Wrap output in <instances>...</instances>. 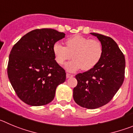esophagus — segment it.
<instances>
[{
  "label": "esophagus",
  "instance_id": "34e87169",
  "mask_svg": "<svg viewBox=\"0 0 133 133\" xmlns=\"http://www.w3.org/2000/svg\"><path fill=\"white\" fill-rule=\"evenodd\" d=\"M74 75H72V74H69V73H67L66 74V77L67 78H69V77H73Z\"/></svg>",
  "mask_w": 133,
  "mask_h": 133
}]
</instances>
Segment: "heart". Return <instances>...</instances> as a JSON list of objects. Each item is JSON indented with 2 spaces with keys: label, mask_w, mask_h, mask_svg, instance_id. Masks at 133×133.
<instances>
[{
  "label": "heart",
  "mask_w": 133,
  "mask_h": 133,
  "mask_svg": "<svg viewBox=\"0 0 133 133\" xmlns=\"http://www.w3.org/2000/svg\"><path fill=\"white\" fill-rule=\"evenodd\" d=\"M52 51L56 62L59 65L71 57L74 58L65 65V68L73 72L81 68L89 71L95 68L101 60L104 50L99 41L76 35L67 38L65 46L58 42L54 43Z\"/></svg>",
  "instance_id": "obj_1"
}]
</instances>
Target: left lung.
Masks as SVG:
<instances>
[{
  "label": "left lung",
  "instance_id": "obj_1",
  "mask_svg": "<svg viewBox=\"0 0 133 133\" xmlns=\"http://www.w3.org/2000/svg\"><path fill=\"white\" fill-rule=\"evenodd\" d=\"M103 46L100 62L92 69L75 75L77 85L74 99L83 108L96 109L111 101L125 79V59L117 43L108 36L96 33Z\"/></svg>",
  "mask_w": 133,
  "mask_h": 133
}]
</instances>
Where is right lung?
I'll return each mask as SVG.
<instances>
[{
    "instance_id": "right-lung-1",
    "label": "right lung",
    "mask_w": 133,
    "mask_h": 133,
    "mask_svg": "<svg viewBox=\"0 0 133 133\" xmlns=\"http://www.w3.org/2000/svg\"><path fill=\"white\" fill-rule=\"evenodd\" d=\"M65 33L49 28L27 33L14 45L8 59L7 73L17 96L25 104L44 106L52 101L57 86L66 74L56 62L53 44Z\"/></svg>"
}]
</instances>
